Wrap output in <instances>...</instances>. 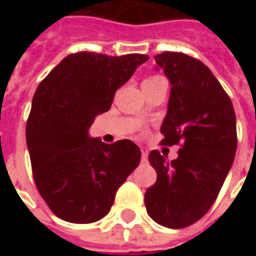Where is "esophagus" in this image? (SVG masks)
Masks as SVG:
<instances>
[{"instance_id": "1", "label": "esophagus", "mask_w": 256, "mask_h": 256, "mask_svg": "<svg viewBox=\"0 0 256 256\" xmlns=\"http://www.w3.org/2000/svg\"><path fill=\"white\" fill-rule=\"evenodd\" d=\"M141 160L144 163L148 160V150L146 148H141Z\"/></svg>"}]
</instances>
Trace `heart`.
<instances>
[{
	"mask_svg": "<svg viewBox=\"0 0 256 256\" xmlns=\"http://www.w3.org/2000/svg\"><path fill=\"white\" fill-rule=\"evenodd\" d=\"M160 76H156V75H154V76H150V78H146L144 80V82H150V80H156V79H159Z\"/></svg>",
	"mask_w": 256,
	"mask_h": 256,
	"instance_id": "b5f03b06",
	"label": "heart"
}]
</instances>
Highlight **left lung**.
<instances>
[{
	"label": "left lung",
	"instance_id": "left-lung-1",
	"mask_svg": "<svg viewBox=\"0 0 256 256\" xmlns=\"http://www.w3.org/2000/svg\"><path fill=\"white\" fill-rule=\"evenodd\" d=\"M155 60L172 82L160 144L181 150L170 163L159 150L150 152L158 180L144 202L159 225L181 229L198 222L218 198L236 155V114L230 97L200 60L178 52H163Z\"/></svg>",
	"mask_w": 256,
	"mask_h": 256
}]
</instances>
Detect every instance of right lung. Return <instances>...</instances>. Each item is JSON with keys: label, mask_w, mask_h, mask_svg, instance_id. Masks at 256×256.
Returning <instances> with one entry per match:
<instances>
[{"label": "right lung", "mask_w": 256, "mask_h": 256, "mask_svg": "<svg viewBox=\"0 0 256 256\" xmlns=\"http://www.w3.org/2000/svg\"><path fill=\"white\" fill-rule=\"evenodd\" d=\"M146 54H68L36 88L26 124L32 177L48 207L60 220L92 224L111 210L119 186L141 160L130 140L104 144L89 138L96 115Z\"/></svg>", "instance_id": "add662e5"}]
</instances>
